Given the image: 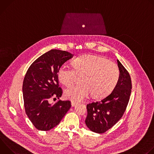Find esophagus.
<instances>
[{
	"instance_id": "obj_1",
	"label": "esophagus",
	"mask_w": 154,
	"mask_h": 154,
	"mask_svg": "<svg viewBox=\"0 0 154 154\" xmlns=\"http://www.w3.org/2000/svg\"><path fill=\"white\" fill-rule=\"evenodd\" d=\"M76 105H77V102H74V101H72V102H71V105H72V107L75 106Z\"/></svg>"
}]
</instances>
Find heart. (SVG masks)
Masks as SVG:
<instances>
[{
    "label": "heart",
    "instance_id": "obj_1",
    "mask_svg": "<svg viewBox=\"0 0 154 154\" xmlns=\"http://www.w3.org/2000/svg\"><path fill=\"white\" fill-rule=\"evenodd\" d=\"M73 66L63 64L57 76L60 83L68 86L77 75H82V83L70 86L64 91L66 98L76 102L83 100L90 93L96 98L107 96L114 90L119 79L118 66L102 57L82 55L74 60Z\"/></svg>",
    "mask_w": 154,
    "mask_h": 154
}]
</instances>
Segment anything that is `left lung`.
I'll list each match as a JSON object with an SVG mask.
<instances>
[{
  "label": "left lung",
  "instance_id": "obj_1",
  "mask_svg": "<svg viewBox=\"0 0 154 154\" xmlns=\"http://www.w3.org/2000/svg\"><path fill=\"white\" fill-rule=\"evenodd\" d=\"M119 70L118 82L112 92L100 101L88 104L85 124L93 132L103 134L111 128L122 118L131 94L130 76L117 60Z\"/></svg>",
  "mask_w": 154,
  "mask_h": 154
}]
</instances>
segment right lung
Masks as SVG:
<instances>
[{
  "mask_svg": "<svg viewBox=\"0 0 154 154\" xmlns=\"http://www.w3.org/2000/svg\"><path fill=\"white\" fill-rule=\"evenodd\" d=\"M73 56L66 51L52 49L38 58L27 71L23 85L25 110L38 130L48 131L57 126L71 106L69 100H59L54 104L48 101L52 96L59 99L62 96L57 73Z\"/></svg>",
  "mask_w": 154,
  "mask_h": 154,
  "instance_id": "right-lung-1",
  "label": "right lung"
}]
</instances>
